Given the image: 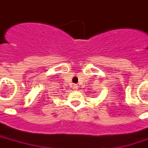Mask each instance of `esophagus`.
<instances>
[{
    "mask_svg": "<svg viewBox=\"0 0 148 148\" xmlns=\"http://www.w3.org/2000/svg\"><path fill=\"white\" fill-rule=\"evenodd\" d=\"M78 85H77V84H74V85H73V89H75V90H77V89H78Z\"/></svg>",
    "mask_w": 148,
    "mask_h": 148,
    "instance_id": "esophagus-1",
    "label": "esophagus"
}]
</instances>
